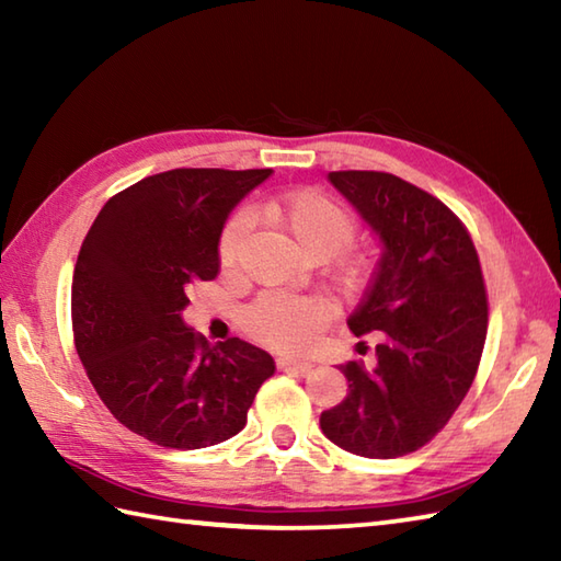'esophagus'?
I'll list each match as a JSON object with an SVG mask.
<instances>
[{"instance_id": "esophagus-1", "label": "esophagus", "mask_w": 561, "mask_h": 561, "mask_svg": "<svg viewBox=\"0 0 561 561\" xmlns=\"http://www.w3.org/2000/svg\"><path fill=\"white\" fill-rule=\"evenodd\" d=\"M277 368H282V371L306 374L308 368H311V362H306V359H291V356H279V359H277Z\"/></svg>"}]
</instances>
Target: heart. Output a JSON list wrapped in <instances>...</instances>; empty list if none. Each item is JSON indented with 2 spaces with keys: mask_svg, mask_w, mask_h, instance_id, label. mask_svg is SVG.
Returning <instances> with one entry per match:
<instances>
[{
  "mask_svg": "<svg viewBox=\"0 0 561 561\" xmlns=\"http://www.w3.org/2000/svg\"><path fill=\"white\" fill-rule=\"evenodd\" d=\"M257 214L301 257L318 255L328 260L342 253L356 233L352 214L330 197L313 193V190L267 199ZM248 226L250 221L245 214H236L224 226L219 238V262L224 270L236 265ZM344 274L354 282L359 277V267L352 265ZM325 306L316 299L267 294L245 308L243 323L250 335L272 350L301 352L311 344L316 330L325 323Z\"/></svg>",
  "mask_w": 561,
  "mask_h": 561,
  "instance_id": "heart-1",
  "label": "heart"
}]
</instances>
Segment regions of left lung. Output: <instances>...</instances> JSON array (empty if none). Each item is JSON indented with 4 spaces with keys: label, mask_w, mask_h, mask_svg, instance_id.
Listing matches in <instances>:
<instances>
[{
    "label": "left lung",
    "mask_w": 561,
    "mask_h": 561,
    "mask_svg": "<svg viewBox=\"0 0 561 561\" xmlns=\"http://www.w3.org/2000/svg\"><path fill=\"white\" fill-rule=\"evenodd\" d=\"M328 181L380 243L347 318L356 337L376 332L378 344L374 366H340L350 392L320 414V428L354 456L398 458L446 426L478 374L486 335L478 250L444 202L398 175L335 171Z\"/></svg>",
    "instance_id": "8db88e82"
}]
</instances>
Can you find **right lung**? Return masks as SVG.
<instances>
[{
  "instance_id": "right-lung-1",
  "label": "right lung",
  "mask_w": 561,
  "mask_h": 561,
  "mask_svg": "<svg viewBox=\"0 0 561 561\" xmlns=\"http://www.w3.org/2000/svg\"><path fill=\"white\" fill-rule=\"evenodd\" d=\"M272 169H175L145 178L105 207L71 279L77 354L117 422L153 444L207 448L245 426L272 356L231 337L209 344L185 325L187 287L219 272L233 207Z\"/></svg>"
}]
</instances>
